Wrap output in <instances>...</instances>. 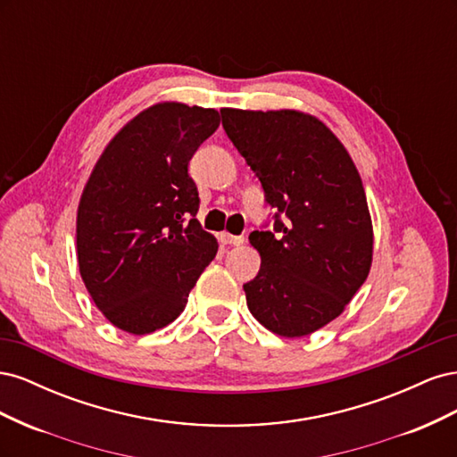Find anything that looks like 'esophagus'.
I'll return each mask as SVG.
<instances>
[{
    "mask_svg": "<svg viewBox=\"0 0 457 457\" xmlns=\"http://www.w3.org/2000/svg\"><path fill=\"white\" fill-rule=\"evenodd\" d=\"M219 238H220V242L227 244V245H240V244H244V237H232V234H228V232H220Z\"/></svg>",
    "mask_w": 457,
    "mask_h": 457,
    "instance_id": "esophagus-1",
    "label": "esophagus"
}]
</instances>
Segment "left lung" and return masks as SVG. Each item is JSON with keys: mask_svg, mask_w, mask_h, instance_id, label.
<instances>
[{"mask_svg": "<svg viewBox=\"0 0 457 457\" xmlns=\"http://www.w3.org/2000/svg\"><path fill=\"white\" fill-rule=\"evenodd\" d=\"M223 128L274 207L272 230H253L261 269L244 284L247 309L282 337L337 318L366 282L373 228L347 148L299 110L220 108Z\"/></svg>", "mask_w": 457, "mask_h": 457, "instance_id": "1", "label": "left lung"}]
</instances>
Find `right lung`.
<instances>
[{"label": "right lung", "instance_id": "add662e5", "mask_svg": "<svg viewBox=\"0 0 457 457\" xmlns=\"http://www.w3.org/2000/svg\"><path fill=\"white\" fill-rule=\"evenodd\" d=\"M213 108L158 103L128 121L81 192V280L108 322L133 336L171 324L217 253L198 223L188 162L219 128Z\"/></svg>", "mask_w": 457, "mask_h": 457}]
</instances>
